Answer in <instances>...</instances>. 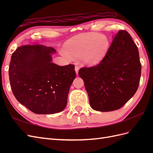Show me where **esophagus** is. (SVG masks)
I'll use <instances>...</instances> for the list:
<instances>
[{
  "mask_svg": "<svg viewBox=\"0 0 153 153\" xmlns=\"http://www.w3.org/2000/svg\"><path fill=\"white\" fill-rule=\"evenodd\" d=\"M79 69H80V68H79V66H78V65H76V66H75V71H76V74L78 73V71H79Z\"/></svg>",
  "mask_w": 153,
  "mask_h": 153,
  "instance_id": "34e87169",
  "label": "esophagus"
}]
</instances>
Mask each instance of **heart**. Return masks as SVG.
Masks as SVG:
<instances>
[{
  "label": "heart",
  "instance_id": "heart-1",
  "mask_svg": "<svg viewBox=\"0 0 153 153\" xmlns=\"http://www.w3.org/2000/svg\"><path fill=\"white\" fill-rule=\"evenodd\" d=\"M110 40L107 36L98 33L81 34L69 39L65 45L63 53L65 57L70 55L79 56L80 61L87 65H95L101 62L110 49Z\"/></svg>",
  "mask_w": 153,
  "mask_h": 153
}]
</instances>
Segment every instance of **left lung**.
I'll return each mask as SVG.
<instances>
[{
  "mask_svg": "<svg viewBox=\"0 0 153 153\" xmlns=\"http://www.w3.org/2000/svg\"><path fill=\"white\" fill-rule=\"evenodd\" d=\"M78 75L92 109L109 112L121 108L135 94L141 76L139 53L131 36L119 30L103 61L80 68Z\"/></svg>",
  "mask_w": 153,
  "mask_h": 153,
  "instance_id": "obj_1",
  "label": "left lung"
}]
</instances>
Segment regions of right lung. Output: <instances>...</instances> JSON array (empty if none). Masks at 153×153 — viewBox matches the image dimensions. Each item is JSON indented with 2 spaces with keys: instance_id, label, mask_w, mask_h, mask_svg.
<instances>
[{
  "instance_id": "1",
  "label": "right lung",
  "mask_w": 153,
  "mask_h": 153,
  "mask_svg": "<svg viewBox=\"0 0 153 153\" xmlns=\"http://www.w3.org/2000/svg\"><path fill=\"white\" fill-rule=\"evenodd\" d=\"M56 51L42 45H27L13 52L9 69L12 92L19 102L37 114L62 111L76 77L73 64L52 62Z\"/></svg>"
}]
</instances>
